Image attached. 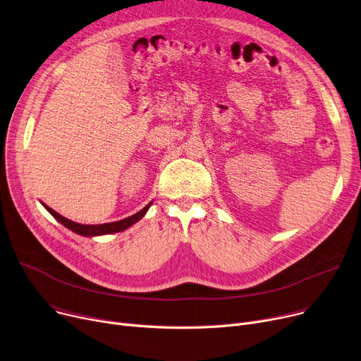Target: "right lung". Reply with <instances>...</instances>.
I'll return each instance as SVG.
<instances>
[{
    "instance_id": "obj_1",
    "label": "right lung",
    "mask_w": 361,
    "mask_h": 361,
    "mask_svg": "<svg viewBox=\"0 0 361 361\" xmlns=\"http://www.w3.org/2000/svg\"><path fill=\"white\" fill-rule=\"evenodd\" d=\"M151 204H152V203L147 204V206L143 207L142 210H139L137 213H135V214L129 216V218H126V219H122V221H118V222L102 224V225H82V224L72 222V221H69V219L63 218V216H61L58 212H55V210H54V209H51L49 206H46V204H44V207H46L47 210H49V213L54 216V218H55L58 222H61L65 228L71 229L72 232L80 233V235H84V236H95V235H106V233H114V232L125 231L126 228L132 226V225H133V224H136L139 219H142V218H143V214L147 213V210L149 209V206H151Z\"/></svg>"
}]
</instances>
